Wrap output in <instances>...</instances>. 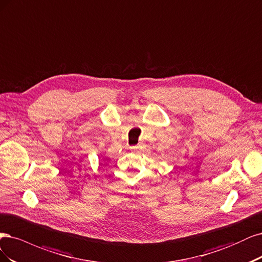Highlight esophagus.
Listing matches in <instances>:
<instances>
[{"label": "esophagus", "mask_w": 262, "mask_h": 262, "mask_svg": "<svg viewBox=\"0 0 262 262\" xmlns=\"http://www.w3.org/2000/svg\"><path fill=\"white\" fill-rule=\"evenodd\" d=\"M130 150L133 151V152H138V151H139V147H137V146H132V147H130Z\"/></svg>", "instance_id": "1"}]
</instances>
